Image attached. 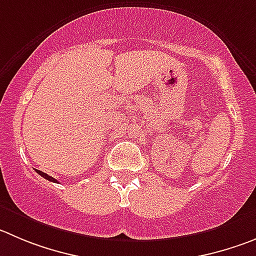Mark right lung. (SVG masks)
Segmentation results:
<instances>
[{
  "mask_svg": "<svg viewBox=\"0 0 256 256\" xmlns=\"http://www.w3.org/2000/svg\"><path fill=\"white\" fill-rule=\"evenodd\" d=\"M36 172L40 174V176H42V178H45V179H48V180H50V182H54V183H58V180H56V178H52V176H48L46 173H44V172H42V170H38L36 169Z\"/></svg>",
  "mask_w": 256,
  "mask_h": 256,
  "instance_id": "add662e5",
  "label": "right lung"
}]
</instances>
